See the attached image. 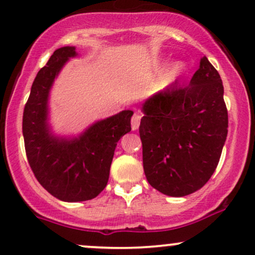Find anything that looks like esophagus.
<instances>
[{"label":"esophagus","mask_w":255,"mask_h":255,"mask_svg":"<svg viewBox=\"0 0 255 255\" xmlns=\"http://www.w3.org/2000/svg\"><path fill=\"white\" fill-rule=\"evenodd\" d=\"M140 120H141V116H140V115H137V114L133 115V118H131V129L136 130L137 128H139Z\"/></svg>","instance_id":"obj_1"}]
</instances>
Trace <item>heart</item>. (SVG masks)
<instances>
[{
    "label": "heart",
    "instance_id": "1",
    "mask_svg": "<svg viewBox=\"0 0 255 255\" xmlns=\"http://www.w3.org/2000/svg\"><path fill=\"white\" fill-rule=\"evenodd\" d=\"M187 64L183 63V62H177L176 64L174 66V69H172V72H174V75L175 77H182L187 73Z\"/></svg>",
    "mask_w": 255,
    "mask_h": 255
}]
</instances>
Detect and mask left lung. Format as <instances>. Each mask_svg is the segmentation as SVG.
Wrapping results in <instances>:
<instances>
[{
	"instance_id": "left-lung-1",
	"label": "left lung",
	"mask_w": 255,
	"mask_h": 255,
	"mask_svg": "<svg viewBox=\"0 0 255 255\" xmlns=\"http://www.w3.org/2000/svg\"><path fill=\"white\" fill-rule=\"evenodd\" d=\"M169 85L142 104L139 133L148 183L170 197L200 189L217 168L228 134L221 75L206 56L186 87Z\"/></svg>"
}]
</instances>
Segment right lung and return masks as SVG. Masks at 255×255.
I'll return each instance as SVG.
<instances>
[{"label":"right lung","mask_w":255,"mask_h":255,"mask_svg":"<svg viewBox=\"0 0 255 255\" xmlns=\"http://www.w3.org/2000/svg\"><path fill=\"white\" fill-rule=\"evenodd\" d=\"M74 46L54 51L38 72L22 116V134L34 176L55 198L68 203L91 200L107 186L118 141L130 131L131 110L90 126L79 136L52 134L48 124L49 93L64 63L77 56Z\"/></svg>","instance_id":"add662e5"}]
</instances>
